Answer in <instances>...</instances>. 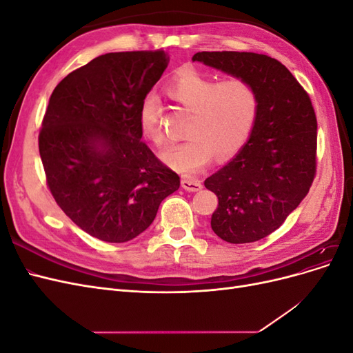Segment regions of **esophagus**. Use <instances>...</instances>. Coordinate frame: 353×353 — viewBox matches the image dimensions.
Wrapping results in <instances>:
<instances>
[{
    "label": "esophagus",
    "mask_w": 353,
    "mask_h": 353,
    "mask_svg": "<svg viewBox=\"0 0 353 353\" xmlns=\"http://www.w3.org/2000/svg\"><path fill=\"white\" fill-rule=\"evenodd\" d=\"M181 185H183V188L187 191H199L203 187L200 181L190 179V178H184L183 181H181Z\"/></svg>",
    "instance_id": "esophagus-1"
}]
</instances>
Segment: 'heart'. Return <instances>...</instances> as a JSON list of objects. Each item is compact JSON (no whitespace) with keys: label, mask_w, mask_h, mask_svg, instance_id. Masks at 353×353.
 I'll use <instances>...</instances> for the list:
<instances>
[{"label":"heart","mask_w":353,"mask_h":353,"mask_svg":"<svg viewBox=\"0 0 353 353\" xmlns=\"http://www.w3.org/2000/svg\"><path fill=\"white\" fill-rule=\"evenodd\" d=\"M168 95L191 117L188 140L162 153L166 162L184 174H196L210 163L213 156L227 160L248 143L259 112V95L243 78L219 81L194 69L183 70L168 85ZM160 105L153 95L141 103L140 126L157 145L165 144L159 123Z\"/></svg>","instance_id":"obj_1"}]
</instances>
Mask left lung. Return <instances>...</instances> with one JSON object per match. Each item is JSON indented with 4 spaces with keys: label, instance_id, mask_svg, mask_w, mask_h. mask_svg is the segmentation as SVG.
Here are the masks:
<instances>
[{
    "label": "left lung",
    "instance_id": "left-lung-1",
    "mask_svg": "<svg viewBox=\"0 0 353 353\" xmlns=\"http://www.w3.org/2000/svg\"><path fill=\"white\" fill-rule=\"evenodd\" d=\"M259 95L248 144L205 187L218 196L210 225L232 244L270 236L301 205L316 174V116L311 99L283 63L258 52L201 51L193 56Z\"/></svg>",
    "mask_w": 353,
    "mask_h": 353
}]
</instances>
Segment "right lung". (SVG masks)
I'll return each instance as SVG.
<instances>
[{"instance_id":"add662e5","label":"right lung","mask_w":353,"mask_h":353,"mask_svg":"<svg viewBox=\"0 0 353 353\" xmlns=\"http://www.w3.org/2000/svg\"><path fill=\"white\" fill-rule=\"evenodd\" d=\"M163 50L108 52L52 91L38 137L47 187L90 236L125 243L150 227L179 176L141 140L140 109L168 68Z\"/></svg>"}]
</instances>
